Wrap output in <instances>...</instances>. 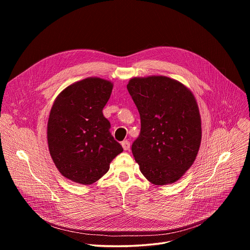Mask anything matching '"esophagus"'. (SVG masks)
Masks as SVG:
<instances>
[{
	"instance_id": "obj_1",
	"label": "esophagus",
	"mask_w": 250,
	"mask_h": 250,
	"mask_svg": "<svg viewBox=\"0 0 250 250\" xmlns=\"http://www.w3.org/2000/svg\"><path fill=\"white\" fill-rule=\"evenodd\" d=\"M122 146H123V148H124L125 150H129V147H130L129 141H127V140H124V141L122 142Z\"/></svg>"
}]
</instances>
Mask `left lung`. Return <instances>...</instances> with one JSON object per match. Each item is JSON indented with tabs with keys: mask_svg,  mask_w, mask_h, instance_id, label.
Returning <instances> with one entry per match:
<instances>
[{
	"mask_svg": "<svg viewBox=\"0 0 250 250\" xmlns=\"http://www.w3.org/2000/svg\"><path fill=\"white\" fill-rule=\"evenodd\" d=\"M140 115L131 151L146 179L178 181L194 163L202 140L201 116L189 88L166 76L134 77L126 85Z\"/></svg>",
	"mask_w": 250,
	"mask_h": 250,
	"instance_id": "1",
	"label": "left lung"
}]
</instances>
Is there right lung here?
Returning a JSON list of instances; mask_svg holds the SVG:
<instances>
[{
  "label": "right lung",
  "mask_w": 250,
  "mask_h": 250,
  "mask_svg": "<svg viewBox=\"0 0 250 250\" xmlns=\"http://www.w3.org/2000/svg\"><path fill=\"white\" fill-rule=\"evenodd\" d=\"M114 84L89 77L66 87L55 99L47 123L50 156L62 176L91 185L110 169L123 147L103 115Z\"/></svg>",
  "instance_id": "1"
}]
</instances>
